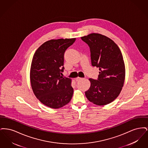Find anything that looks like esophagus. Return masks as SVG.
<instances>
[{
	"label": "esophagus",
	"mask_w": 148,
	"mask_h": 148,
	"mask_svg": "<svg viewBox=\"0 0 148 148\" xmlns=\"http://www.w3.org/2000/svg\"><path fill=\"white\" fill-rule=\"evenodd\" d=\"M82 79V78H81V77H77L75 79V80L77 81V82H79V81H80V80H81Z\"/></svg>",
	"instance_id": "1"
}]
</instances>
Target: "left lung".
<instances>
[{"label":"left lung","mask_w":148,"mask_h":148,"mask_svg":"<svg viewBox=\"0 0 148 148\" xmlns=\"http://www.w3.org/2000/svg\"><path fill=\"white\" fill-rule=\"evenodd\" d=\"M90 48L92 66L99 68L97 80L89 79L90 88L85 92L94 104L104 106L116 98L123 86L125 69L121 52L112 39L97 33L81 37Z\"/></svg>","instance_id":"obj_1"}]
</instances>
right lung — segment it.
<instances>
[{
	"label": "right lung",
	"mask_w": 148,
	"mask_h": 148,
	"mask_svg": "<svg viewBox=\"0 0 148 148\" xmlns=\"http://www.w3.org/2000/svg\"><path fill=\"white\" fill-rule=\"evenodd\" d=\"M75 38L52 39L36 50L30 68V83L35 97L44 105L58 109L69 103L73 94L70 78L62 77L64 55Z\"/></svg>",
	"instance_id": "right-lung-1"
}]
</instances>
